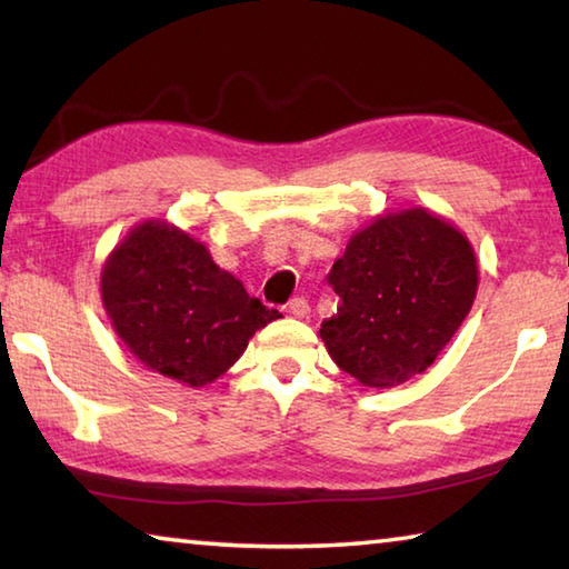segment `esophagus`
<instances>
[{"label": "esophagus", "instance_id": "1", "mask_svg": "<svg viewBox=\"0 0 569 569\" xmlns=\"http://www.w3.org/2000/svg\"><path fill=\"white\" fill-rule=\"evenodd\" d=\"M288 313L296 316V319H308V313H311V306H308L306 298H293L291 303H288Z\"/></svg>", "mask_w": 569, "mask_h": 569}]
</instances>
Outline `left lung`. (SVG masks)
I'll return each mask as SVG.
<instances>
[{
  "label": "left lung",
  "instance_id": "1",
  "mask_svg": "<svg viewBox=\"0 0 569 569\" xmlns=\"http://www.w3.org/2000/svg\"><path fill=\"white\" fill-rule=\"evenodd\" d=\"M329 283L341 306L321 323L339 369L371 389L423 373L477 296L475 248L427 208L383 213L349 238Z\"/></svg>",
  "mask_w": 569,
  "mask_h": 569
}]
</instances>
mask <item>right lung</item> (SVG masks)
<instances>
[{"mask_svg":"<svg viewBox=\"0 0 569 569\" xmlns=\"http://www.w3.org/2000/svg\"><path fill=\"white\" fill-rule=\"evenodd\" d=\"M100 293L124 349L192 389L223 377L250 336L281 319L168 220H142L112 248Z\"/></svg>","mask_w":569,"mask_h":569,"instance_id":"right-lung-1","label":"right lung"}]
</instances>
